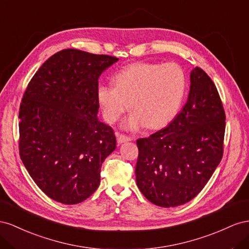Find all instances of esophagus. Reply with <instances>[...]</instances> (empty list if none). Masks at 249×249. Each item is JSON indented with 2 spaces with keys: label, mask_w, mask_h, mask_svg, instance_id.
Instances as JSON below:
<instances>
[{
  "label": "esophagus",
  "mask_w": 249,
  "mask_h": 249,
  "mask_svg": "<svg viewBox=\"0 0 249 249\" xmlns=\"http://www.w3.org/2000/svg\"><path fill=\"white\" fill-rule=\"evenodd\" d=\"M116 136H117V141L119 144H122V143H125V142H129L132 140L130 137H127L122 133H117Z\"/></svg>",
  "instance_id": "1"
}]
</instances>
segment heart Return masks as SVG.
<instances>
[{
	"label": "heart",
	"mask_w": 249,
	"mask_h": 249,
	"mask_svg": "<svg viewBox=\"0 0 249 249\" xmlns=\"http://www.w3.org/2000/svg\"><path fill=\"white\" fill-rule=\"evenodd\" d=\"M113 84H100L97 99L103 116L116 122L129 107L123 121L126 130L142 127L160 128L179 112L187 93L188 79L183 69L175 62L134 63L118 72Z\"/></svg>",
	"instance_id": "b5f03b06"
}]
</instances>
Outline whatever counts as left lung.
Masks as SVG:
<instances>
[{"mask_svg":"<svg viewBox=\"0 0 249 249\" xmlns=\"http://www.w3.org/2000/svg\"><path fill=\"white\" fill-rule=\"evenodd\" d=\"M190 82L188 100L168 127L137 141V184L162 208L193 199L223 155L225 113L218 90L200 68L192 71Z\"/></svg>","mask_w":249,"mask_h":249,"instance_id":"8db88e82","label":"left lung"}]
</instances>
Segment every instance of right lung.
Instances as JSON below:
<instances>
[{
    "label": "right lung",
    "mask_w": 249,
    "mask_h": 249,
    "mask_svg": "<svg viewBox=\"0 0 249 249\" xmlns=\"http://www.w3.org/2000/svg\"><path fill=\"white\" fill-rule=\"evenodd\" d=\"M119 59L62 50L28 84L19 107V155L51 199L77 204L100 184L104 160L116 149L110 126L97 115L98 79Z\"/></svg>",
    "instance_id": "obj_1"
}]
</instances>
